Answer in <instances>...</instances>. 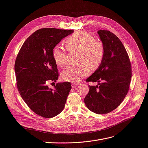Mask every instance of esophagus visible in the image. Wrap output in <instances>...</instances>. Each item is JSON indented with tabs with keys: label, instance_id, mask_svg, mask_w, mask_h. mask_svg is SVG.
Here are the masks:
<instances>
[{
	"label": "esophagus",
	"instance_id": "34e87169",
	"mask_svg": "<svg viewBox=\"0 0 148 148\" xmlns=\"http://www.w3.org/2000/svg\"><path fill=\"white\" fill-rule=\"evenodd\" d=\"M78 86H79V84L77 83H75V82L72 83V87H77Z\"/></svg>",
	"mask_w": 148,
	"mask_h": 148
}]
</instances>
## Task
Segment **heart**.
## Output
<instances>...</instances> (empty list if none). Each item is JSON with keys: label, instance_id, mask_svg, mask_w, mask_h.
<instances>
[{"label": "heart", "instance_id": "1", "mask_svg": "<svg viewBox=\"0 0 148 148\" xmlns=\"http://www.w3.org/2000/svg\"><path fill=\"white\" fill-rule=\"evenodd\" d=\"M65 45L69 51H80L76 66H71L62 72L61 77L67 82H77L89 74L90 67L95 69L100 66L104 57L103 45L96 41L95 38L86 32H77L65 40ZM53 57L56 64L64 67L68 64L69 59L66 50L61 46H56L53 50Z\"/></svg>", "mask_w": 148, "mask_h": 148}]
</instances>
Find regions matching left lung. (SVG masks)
<instances>
[{"mask_svg": "<svg viewBox=\"0 0 148 148\" xmlns=\"http://www.w3.org/2000/svg\"><path fill=\"white\" fill-rule=\"evenodd\" d=\"M98 34L105 49L103 61L86 82H98L89 86L84 99L92 112L105 114L116 108L128 92L132 79V66L125 46L115 34L100 29Z\"/></svg>", "mask_w": 148, "mask_h": 148, "instance_id": "8db88e82", "label": "left lung"}]
</instances>
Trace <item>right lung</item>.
Instances as JSON below:
<instances>
[{
	"label": "right lung",
	"instance_id": "right-lung-1",
	"mask_svg": "<svg viewBox=\"0 0 148 148\" xmlns=\"http://www.w3.org/2000/svg\"><path fill=\"white\" fill-rule=\"evenodd\" d=\"M73 32L53 28L38 29L24 42L16 56L18 90L29 108L42 117L55 116L64 108L71 83H57L54 89L48 87V83L56 82L59 75L53 50Z\"/></svg>",
	"mask_w": 148,
	"mask_h": 148
}]
</instances>
